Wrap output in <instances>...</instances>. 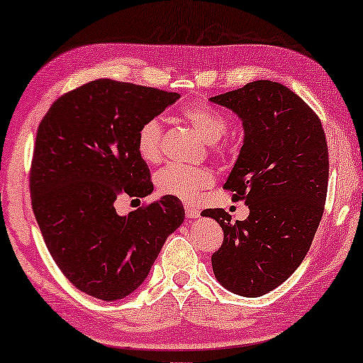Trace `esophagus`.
Instances as JSON below:
<instances>
[{
	"instance_id": "esophagus-1",
	"label": "esophagus",
	"mask_w": 363,
	"mask_h": 363,
	"mask_svg": "<svg viewBox=\"0 0 363 363\" xmlns=\"http://www.w3.org/2000/svg\"><path fill=\"white\" fill-rule=\"evenodd\" d=\"M185 215L188 220H196V218H200V210L193 205H185Z\"/></svg>"
}]
</instances>
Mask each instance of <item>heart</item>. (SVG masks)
<instances>
[{"label": "heart", "instance_id": "b5f03b06", "mask_svg": "<svg viewBox=\"0 0 363 363\" xmlns=\"http://www.w3.org/2000/svg\"><path fill=\"white\" fill-rule=\"evenodd\" d=\"M182 118L195 128L203 140L218 147V142L228 132L226 118L215 107L206 104H191L182 111ZM162 122L150 118L138 128L137 148L147 163H157L162 158ZM215 175L206 167L170 163L157 173L155 183L162 195L177 196L183 201H195L205 188L211 186Z\"/></svg>", "mask_w": 363, "mask_h": 363}]
</instances>
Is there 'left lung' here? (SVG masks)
<instances>
[{"instance_id":"left-lung-1","label":"left lung","mask_w":363,"mask_h":363,"mask_svg":"<svg viewBox=\"0 0 363 363\" xmlns=\"http://www.w3.org/2000/svg\"><path fill=\"white\" fill-rule=\"evenodd\" d=\"M210 101L241 121L245 138L225 188L250 208L236 223L223 208L201 213L225 233L213 272L233 294L259 297L301 266L319 228L329 182L325 133L314 111L279 82L255 81Z\"/></svg>"}]
</instances>
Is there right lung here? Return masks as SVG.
<instances>
[{
	"instance_id": "1",
	"label": "right lung",
	"mask_w": 363,
	"mask_h": 363,
	"mask_svg": "<svg viewBox=\"0 0 363 363\" xmlns=\"http://www.w3.org/2000/svg\"><path fill=\"white\" fill-rule=\"evenodd\" d=\"M178 99L177 92L97 79L59 97L39 123L34 216L59 269L89 296L117 301L138 289L185 220L182 201L170 195L125 216L116 211L121 195L153 191L137 133Z\"/></svg>"
}]
</instances>
